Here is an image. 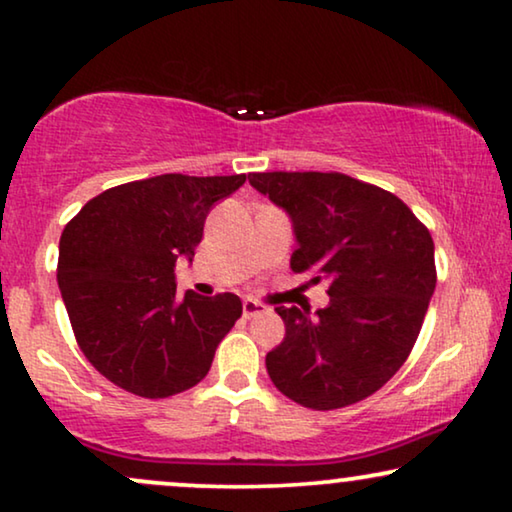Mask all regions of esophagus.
I'll use <instances>...</instances> for the list:
<instances>
[{
  "instance_id": "esophagus-1",
  "label": "esophagus",
  "mask_w": 512,
  "mask_h": 512,
  "mask_svg": "<svg viewBox=\"0 0 512 512\" xmlns=\"http://www.w3.org/2000/svg\"><path fill=\"white\" fill-rule=\"evenodd\" d=\"M242 312H244V317L251 319V317H258V314L268 312V305L258 303V300H254V298H247L242 303Z\"/></svg>"
}]
</instances>
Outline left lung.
<instances>
[{
	"label": "left lung",
	"instance_id": "obj_1",
	"mask_svg": "<svg viewBox=\"0 0 512 512\" xmlns=\"http://www.w3.org/2000/svg\"><path fill=\"white\" fill-rule=\"evenodd\" d=\"M249 184L291 216L293 272L326 279L331 303L275 307L286 335L270 380L312 410L359 403L403 366L436 289L429 228L401 198L340 172H254Z\"/></svg>",
	"mask_w": 512,
	"mask_h": 512
}]
</instances>
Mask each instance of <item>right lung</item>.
I'll list each match as a JSON object with an SVG mask.
<instances>
[{
	"label": "right lung",
	"mask_w": 512,
	"mask_h": 512,
	"mask_svg": "<svg viewBox=\"0 0 512 512\" xmlns=\"http://www.w3.org/2000/svg\"><path fill=\"white\" fill-rule=\"evenodd\" d=\"M247 174L130 181L88 200L60 237L58 286L81 352L130 394L167 398L209 373L242 317L235 293L177 296L179 256L193 261L214 202Z\"/></svg>",
	"instance_id": "obj_1"
}]
</instances>
